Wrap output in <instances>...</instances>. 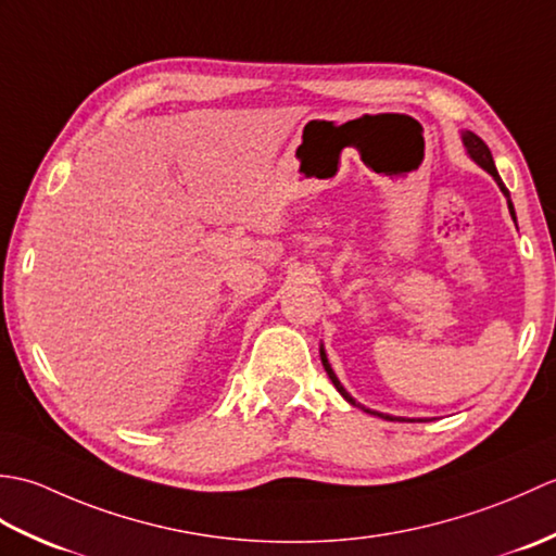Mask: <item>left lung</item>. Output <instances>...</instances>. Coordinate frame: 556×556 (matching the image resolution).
Returning a JSON list of instances; mask_svg holds the SVG:
<instances>
[{
  "label": "left lung",
  "instance_id": "8db88e82",
  "mask_svg": "<svg viewBox=\"0 0 556 556\" xmlns=\"http://www.w3.org/2000/svg\"><path fill=\"white\" fill-rule=\"evenodd\" d=\"M464 146H466V150H468V155L473 157L482 169L485 172H490L492 176H494V181L500 184V188H502V193L506 195V200H509V212H511V217H514V205H511V198H509V191H506V186H504V181L500 179V174H497V167H494V160H492V152H490V148L482 143V138H478L473 131H464ZM516 219V217H514ZM320 356H323V365H325V370H327V375H329V380H332V384L337 387V392L344 396L349 404H356V401L351 399V394L346 392L344 387H341V382L337 380V375H334V370H332V365H329V361H327V356H325V351L320 349ZM375 416H380V418H384V420H394L392 416H384V413H375Z\"/></svg>",
  "mask_w": 556,
  "mask_h": 556
}]
</instances>
